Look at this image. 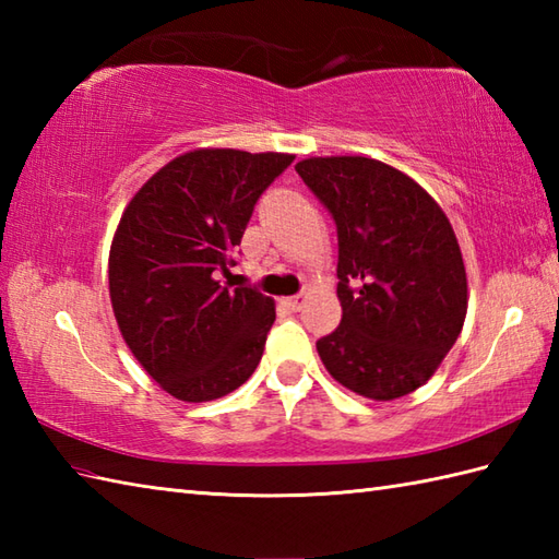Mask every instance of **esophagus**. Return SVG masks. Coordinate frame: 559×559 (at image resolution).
Returning a JSON list of instances; mask_svg holds the SVG:
<instances>
[{
    "instance_id": "34e87169",
    "label": "esophagus",
    "mask_w": 559,
    "mask_h": 559,
    "mask_svg": "<svg viewBox=\"0 0 559 559\" xmlns=\"http://www.w3.org/2000/svg\"><path fill=\"white\" fill-rule=\"evenodd\" d=\"M305 302H307V298H305L302 293L300 295H293V298H283V305H286L290 312H300L302 307H305Z\"/></svg>"
}]
</instances>
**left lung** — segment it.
<instances>
[{
    "label": "left lung",
    "instance_id": "obj_1",
    "mask_svg": "<svg viewBox=\"0 0 559 559\" xmlns=\"http://www.w3.org/2000/svg\"><path fill=\"white\" fill-rule=\"evenodd\" d=\"M295 170L338 230L341 324L317 341L338 384L394 401L430 379L468 310V281L447 213L391 165L365 156L305 158Z\"/></svg>",
    "mask_w": 559,
    "mask_h": 559
}]
</instances>
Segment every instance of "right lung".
<instances>
[{
    "instance_id": "obj_1",
    "label": "right lung",
    "mask_w": 559,
    "mask_h": 559,
    "mask_svg": "<svg viewBox=\"0 0 559 559\" xmlns=\"http://www.w3.org/2000/svg\"><path fill=\"white\" fill-rule=\"evenodd\" d=\"M290 153L194 148L148 177L117 225L110 302L124 343L163 391L204 403L242 386L276 305L228 276L261 192Z\"/></svg>"
}]
</instances>
